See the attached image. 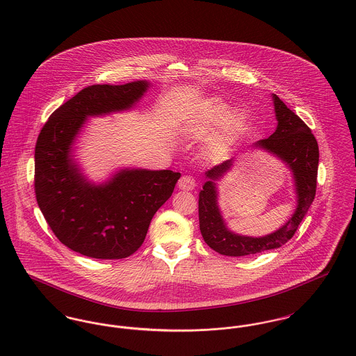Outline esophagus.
Returning a JSON list of instances; mask_svg holds the SVG:
<instances>
[{
	"label": "esophagus",
	"mask_w": 356,
	"mask_h": 356,
	"mask_svg": "<svg viewBox=\"0 0 356 356\" xmlns=\"http://www.w3.org/2000/svg\"><path fill=\"white\" fill-rule=\"evenodd\" d=\"M195 180H193V177L191 176H181L180 177V180H179V183H177V187L180 188V190H183V191H192L193 188H195Z\"/></svg>",
	"instance_id": "1"
}]
</instances>
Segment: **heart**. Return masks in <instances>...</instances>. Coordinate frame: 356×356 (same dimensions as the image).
I'll use <instances>...</instances> for the list:
<instances>
[{
	"label": "heart",
	"instance_id": "b5f03b06",
	"mask_svg": "<svg viewBox=\"0 0 356 356\" xmlns=\"http://www.w3.org/2000/svg\"><path fill=\"white\" fill-rule=\"evenodd\" d=\"M245 123L244 113L230 106L222 99L210 96L200 99L192 110L191 115L184 122V134L192 138L207 136L218 126L216 142L225 145L238 136Z\"/></svg>",
	"mask_w": 356,
	"mask_h": 356
}]
</instances>
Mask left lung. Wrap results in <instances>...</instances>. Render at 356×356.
<instances>
[{
	"instance_id": "left-lung-1",
	"label": "left lung",
	"mask_w": 356,
	"mask_h": 356,
	"mask_svg": "<svg viewBox=\"0 0 356 356\" xmlns=\"http://www.w3.org/2000/svg\"><path fill=\"white\" fill-rule=\"evenodd\" d=\"M276 129L266 139L249 146L280 160L293 177L296 193V210L289 220L273 233L252 237L233 232L220 211L218 203V180L226 176L234 164V159L216 165L204 173L206 183L199 192V227L204 243L223 256L240 257L284 245L297 232L302 219L314 200L318 169V145L310 129L300 116L273 93Z\"/></svg>"
}]
</instances>
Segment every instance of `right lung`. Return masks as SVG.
Listing matches in <instances>:
<instances>
[{
	"mask_svg": "<svg viewBox=\"0 0 356 356\" xmlns=\"http://www.w3.org/2000/svg\"><path fill=\"white\" fill-rule=\"evenodd\" d=\"M150 82L92 85L53 112L35 147L40 211L63 245L93 259H124L142 245L150 220L170 197L179 172L123 166L104 181L88 177L77 140L88 119L134 110Z\"/></svg>",
	"mask_w": 356,
	"mask_h": 356,
	"instance_id": "obj_1",
	"label": "right lung"
}]
</instances>
